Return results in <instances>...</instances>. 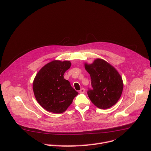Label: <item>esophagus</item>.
Segmentation results:
<instances>
[{"mask_svg":"<svg viewBox=\"0 0 151 151\" xmlns=\"http://www.w3.org/2000/svg\"><path fill=\"white\" fill-rule=\"evenodd\" d=\"M85 92V88H81V89L80 90V91H79V93H81V94L84 93Z\"/></svg>","mask_w":151,"mask_h":151,"instance_id":"34e87169","label":"esophagus"}]
</instances>
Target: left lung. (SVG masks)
<instances>
[{"mask_svg": "<svg viewBox=\"0 0 151 151\" xmlns=\"http://www.w3.org/2000/svg\"><path fill=\"white\" fill-rule=\"evenodd\" d=\"M85 68L91 77L92 88H88L87 94L92 103L102 109L115 104L123 90L122 79L116 70L99 58L93 64H85Z\"/></svg>", "mask_w": 151, "mask_h": 151, "instance_id": "1", "label": "left lung"}]
</instances>
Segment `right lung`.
Listing matches in <instances>:
<instances>
[{
    "label": "right lung",
    "mask_w": 151,
    "mask_h": 151,
    "mask_svg": "<svg viewBox=\"0 0 151 151\" xmlns=\"http://www.w3.org/2000/svg\"><path fill=\"white\" fill-rule=\"evenodd\" d=\"M70 66L69 61H52L36 75L33 85L34 94L39 104L47 111L64 112L78 94L63 76Z\"/></svg>",
    "instance_id": "right-lung-1"
}]
</instances>
